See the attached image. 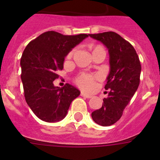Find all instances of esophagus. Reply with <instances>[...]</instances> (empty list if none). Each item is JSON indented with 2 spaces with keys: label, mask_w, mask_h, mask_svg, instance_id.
Instances as JSON below:
<instances>
[{
  "label": "esophagus",
  "mask_w": 160,
  "mask_h": 160,
  "mask_svg": "<svg viewBox=\"0 0 160 160\" xmlns=\"http://www.w3.org/2000/svg\"><path fill=\"white\" fill-rule=\"evenodd\" d=\"M81 96H82V97L84 98H92V95H90V94H88L85 92H81Z\"/></svg>",
  "instance_id": "esophagus-1"
}]
</instances>
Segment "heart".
I'll list each match as a JSON object with an SVG mask.
<instances>
[{"label": "heart", "mask_w": 160, "mask_h": 160, "mask_svg": "<svg viewBox=\"0 0 160 160\" xmlns=\"http://www.w3.org/2000/svg\"><path fill=\"white\" fill-rule=\"evenodd\" d=\"M101 49H104L101 46H95L93 48V52L97 51V50H101ZM73 50H72L70 53H69V58H70L72 55L73 54ZM95 81L96 77L89 73H81L79 74L75 79V82L79 87H81L82 89L86 90H91L94 88L95 87Z\"/></svg>", "instance_id": "b5f03b06"}]
</instances>
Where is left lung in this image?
<instances>
[{
	"label": "left lung",
	"instance_id": "obj_1",
	"mask_svg": "<svg viewBox=\"0 0 160 160\" xmlns=\"http://www.w3.org/2000/svg\"><path fill=\"white\" fill-rule=\"evenodd\" d=\"M89 35L106 46L110 55V73L105 86L109 90L108 97L103 99L102 107L91 114L96 123L107 127L120 119L138 89L140 61L132 45L116 32L109 31Z\"/></svg>",
	"mask_w": 160,
	"mask_h": 160
}]
</instances>
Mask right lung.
Instances as JSON below:
<instances>
[{
  "mask_svg": "<svg viewBox=\"0 0 160 160\" xmlns=\"http://www.w3.org/2000/svg\"><path fill=\"white\" fill-rule=\"evenodd\" d=\"M89 35L43 32L25 47L22 58V78L25 101L38 118L54 122L66 117L72 101L80 91L66 83L56 87L53 81L63 69L65 57Z\"/></svg>",
  "mask_w": 160,
  "mask_h": 160,
  "instance_id": "add662e5",
  "label": "right lung"
}]
</instances>
